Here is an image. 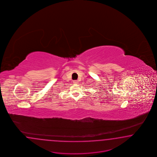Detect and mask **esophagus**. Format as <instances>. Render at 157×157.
Listing matches in <instances>:
<instances>
[{
	"label": "esophagus",
	"mask_w": 157,
	"mask_h": 157,
	"mask_svg": "<svg viewBox=\"0 0 157 157\" xmlns=\"http://www.w3.org/2000/svg\"><path fill=\"white\" fill-rule=\"evenodd\" d=\"M73 83L74 84H77L78 83V81H76V80H74V81H73Z\"/></svg>",
	"instance_id": "esophagus-1"
}]
</instances>
